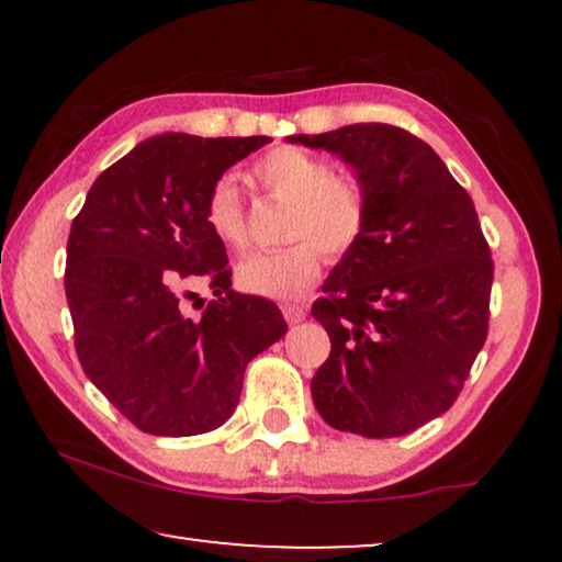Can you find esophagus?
Segmentation results:
<instances>
[{"label":"esophagus","instance_id":"esophagus-1","mask_svg":"<svg viewBox=\"0 0 562 562\" xmlns=\"http://www.w3.org/2000/svg\"><path fill=\"white\" fill-rule=\"evenodd\" d=\"M281 312H283V319H286L289 325H299V322L306 319V310L299 304H283Z\"/></svg>","mask_w":562,"mask_h":562}]
</instances>
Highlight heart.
<instances>
[{"instance_id":"b5f03b06","label":"heart","mask_w":562,"mask_h":562,"mask_svg":"<svg viewBox=\"0 0 562 562\" xmlns=\"http://www.w3.org/2000/svg\"><path fill=\"white\" fill-rule=\"evenodd\" d=\"M268 194L291 204L286 248L256 252L235 268L237 286L271 299H299L317 283L325 252L340 258L356 248L368 222V196L352 176H333L327 160L302 148H276L252 168ZM204 222L222 245L243 250L248 222L235 181L225 176L210 189Z\"/></svg>"}]
</instances>
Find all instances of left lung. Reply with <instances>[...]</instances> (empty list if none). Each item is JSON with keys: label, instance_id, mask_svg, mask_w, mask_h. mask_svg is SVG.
Returning a JSON list of instances; mask_svg holds the SVG:
<instances>
[{"label": "left lung", "instance_id": "obj_1", "mask_svg": "<svg viewBox=\"0 0 562 562\" xmlns=\"http://www.w3.org/2000/svg\"><path fill=\"white\" fill-rule=\"evenodd\" d=\"M289 143L345 160L368 196L363 237L312 304L333 342L314 406L340 432L409 435L450 409L486 342L494 263L473 199L402 127L363 122Z\"/></svg>", "mask_w": 562, "mask_h": 562}]
</instances>
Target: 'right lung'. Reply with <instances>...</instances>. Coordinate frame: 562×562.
<instances>
[{
  "label": "right lung",
  "instance_id": "obj_1",
  "mask_svg": "<svg viewBox=\"0 0 562 562\" xmlns=\"http://www.w3.org/2000/svg\"><path fill=\"white\" fill-rule=\"evenodd\" d=\"M266 143L148 137L99 173L76 214L64 279L76 356L143 432L189 437L225 425L245 368L286 335L279 306L233 289L225 245L204 222L210 189ZM199 282L218 299L189 318L180 296Z\"/></svg>",
  "mask_w": 562,
  "mask_h": 562
}]
</instances>
